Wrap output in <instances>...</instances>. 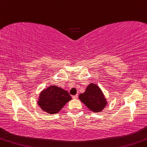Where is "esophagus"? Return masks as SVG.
Instances as JSON below:
<instances>
[{"label": "esophagus", "mask_w": 147, "mask_h": 147, "mask_svg": "<svg viewBox=\"0 0 147 147\" xmlns=\"http://www.w3.org/2000/svg\"><path fill=\"white\" fill-rule=\"evenodd\" d=\"M72 98H78V94H76V95H74L72 96Z\"/></svg>", "instance_id": "34e87169"}]
</instances>
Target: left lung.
<instances>
[{"label":"left lung","instance_id":"1","mask_svg":"<svg viewBox=\"0 0 147 147\" xmlns=\"http://www.w3.org/2000/svg\"><path fill=\"white\" fill-rule=\"evenodd\" d=\"M80 100L89 110L94 112H101L107 105V101L99 87L94 83L88 85L84 93L79 96Z\"/></svg>","mask_w":147,"mask_h":147}]
</instances>
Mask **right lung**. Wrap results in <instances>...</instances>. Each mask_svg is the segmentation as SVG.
Returning <instances> with one entry per match:
<instances>
[{
  "label": "right lung",
  "mask_w": 147,
  "mask_h": 147,
  "mask_svg": "<svg viewBox=\"0 0 147 147\" xmlns=\"http://www.w3.org/2000/svg\"><path fill=\"white\" fill-rule=\"evenodd\" d=\"M71 99L68 92L62 88L50 86L40 94L38 105L49 114H56Z\"/></svg>",
  "instance_id": "right-lung-1"
}]
</instances>
